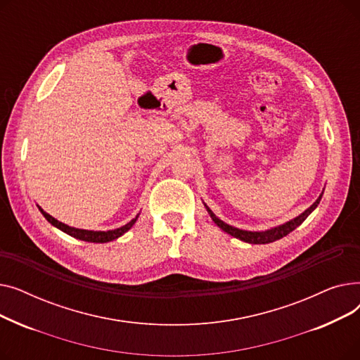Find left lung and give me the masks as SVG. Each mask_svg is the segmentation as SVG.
I'll return each mask as SVG.
<instances>
[{
  "mask_svg": "<svg viewBox=\"0 0 360 360\" xmlns=\"http://www.w3.org/2000/svg\"><path fill=\"white\" fill-rule=\"evenodd\" d=\"M321 197H323V195H319L318 200L309 207V209L305 210L302 214H299L296 219H293V220H290V221H288L285 224H281V226H277V228H274V229L266 231V232H248V231L236 229V228H233V226L226 224L224 221L217 219L216 214L207 205H205V209H207V212H209L210 217L213 219V221L219 226V228L223 229L224 232H228L229 235H232V236H235V238H238V239H240L243 242H248V243H270V242H274L277 239H281L283 236L289 235L292 231H295L297 228L299 224L304 223V220L315 210V207L319 204Z\"/></svg>",
  "mask_w": 360,
  "mask_h": 360,
  "instance_id": "1",
  "label": "left lung"
}]
</instances>
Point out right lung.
Returning a JSON list of instances; mask_svg holds the SVG:
<instances>
[{"label": "right lung", "mask_w": 360, "mask_h": 360, "mask_svg": "<svg viewBox=\"0 0 360 360\" xmlns=\"http://www.w3.org/2000/svg\"><path fill=\"white\" fill-rule=\"evenodd\" d=\"M39 210H41V213L44 214V217H45L51 224H53L55 228L61 229L63 232H65L67 235H70V236H72V238H77V239H80V240H86V242H94V243H103V242H109V240H113V239L120 238V236H121V235H124L128 229H131V226L136 223V220H137V217H139V216H136V219H132L129 223H127L125 226H122V228L115 229V231H108V232H93V231H84V229L70 228V226H67V224H64V223L58 221L56 219H53L52 216H49L46 212H44V210L41 209V207H39Z\"/></svg>", "instance_id": "right-lung-1"}]
</instances>
